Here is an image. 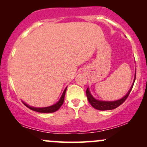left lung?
Listing matches in <instances>:
<instances>
[{"label": "left lung", "mask_w": 147, "mask_h": 147, "mask_svg": "<svg viewBox=\"0 0 147 147\" xmlns=\"http://www.w3.org/2000/svg\"><path fill=\"white\" fill-rule=\"evenodd\" d=\"M136 74L135 75V79H134V82H133V84L132 85V86L131 87L130 90L128 93L124 96V97L122 99H119V100L117 101H114V102H105V101H99L95 99V98H93L91 94L89 92L88 88H87L86 90V96L87 98L88 99V102L90 104V105L92 106L95 109H97V110L99 111H106V110H112V109H115L116 108H117L118 106H119L121 104H122L123 103L125 102V100L127 99V97H129L130 92H131V90H132L133 84H134L135 80H136Z\"/></svg>", "instance_id": "obj_1"}]
</instances>
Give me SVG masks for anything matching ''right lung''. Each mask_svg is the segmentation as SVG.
Instances as JSON below:
<instances>
[{"label": "right lung", "mask_w": 147, "mask_h": 147, "mask_svg": "<svg viewBox=\"0 0 147 147\" xmlns=\"http://www.w3.org/2000/svg\"><path fill=\"white\" fill-rule=\"evenodd\" d=\"M65 91H66V88L64 90L63 94H62L61 97L59 101V102H57L56 104H55V105H52L51 106H49V107L35 108V107H32V106H28V104H25V103H23V104H24L28 108V109H31V110H32V111H36V112H38V113H48L55 112V111L59 110V108L62 106V104H63V103L64 102V97H65Z\"/></svg>", "instance_id": "obj_1"}]
</instances>
